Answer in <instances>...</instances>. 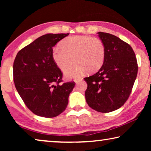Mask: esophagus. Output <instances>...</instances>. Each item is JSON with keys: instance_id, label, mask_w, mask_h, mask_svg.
Here are the masks:
<instances>
[{"instance_id": "esophagus-1", "label": "esophagus", "mask_w": 151, "mask_h": 151, "mask_svg": "<svg viewBox=\"0 0 151 151\" xmlns=\"http://www.w3.org/2000/svg\"><path fill=\"white\" fill-rule=\"evenodd\" d=\"M82 80H83V78H76L74 79V81H75V83H78L79 82L82 81Z\"/></svg>"}]
</instances>
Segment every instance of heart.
<instances>
[{"label":"heart","instance_id":"b5f03b06","mask_svg":"<svg viewBox=\"0 0 151 151\" xmlns=\"http://www.w3.org/2000/svg\"><path fill=\"white\" fill-rule=\"evenodd\" d=\"M60 48H55L52 52L55 63L61 70H65L66 77L80 76L88 70L94 73L100 69L105 58V47L98 38L89 36H73L60 43Z\"/></svg>","mask_w":151,"mask_h":151}]
</instances>
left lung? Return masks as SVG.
Wrapping results in <instances>:
<instances>
[{"mask_svg":"<svg viewBox=\"0 0 151 151\" xmlns=\"http://www.w3.org/2000/svg\"><path fill=\"white\" fill-rule=\"evenodd\" d=\"M105 47V58L96 73L86 77L85 99L88 106L100 112H109L125 103L136 80L138 65L132 47L119 37L99 32Z\"/></svg>","mask_w":151,"mask_h":151,"instance_id":"obj_1","label":"left lung"}]
</instances>
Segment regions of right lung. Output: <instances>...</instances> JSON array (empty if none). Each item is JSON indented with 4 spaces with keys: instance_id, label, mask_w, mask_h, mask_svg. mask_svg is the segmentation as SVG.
Returning a JSON list of instances; mask_svg holds the SVG:
<instances>
[{
    "instance_id": "1",
    "label": "right lung",
    "mask_w": 151,
    "mask_h": 151,
    "mask_svg": "<svg viewBox=\"0 0 151 151\" xmlns=\"http://www.w3.org/2000/svg\"><path fill=\"white\" fill-rule=\"evenodd\" d=\"M67 34H47L17 53L13 64L14 85L24 104L38 116L52 118L66 109L74 81L63 83V73L52 58V48Z\"/></svg>"
}]
</instances>
